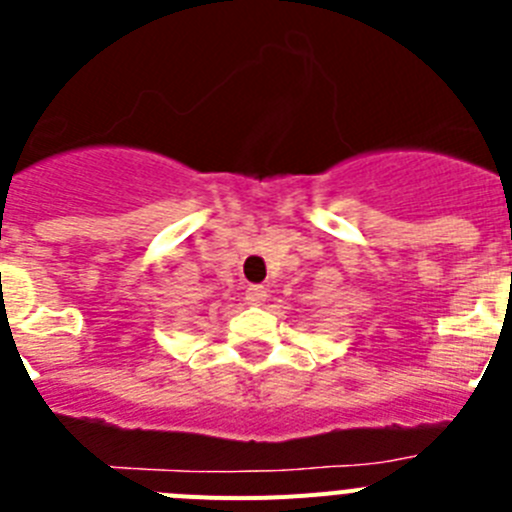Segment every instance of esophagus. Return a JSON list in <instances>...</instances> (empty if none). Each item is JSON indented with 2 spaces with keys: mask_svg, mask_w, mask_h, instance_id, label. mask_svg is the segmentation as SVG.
Instances as JSON below:
<instances>
[{
  "mask_svg": "<svg viewBox=\"0 0 512 512\" xmlns=\"http://www.w3.org/2000/svg\"><path fill=\"white\" fill-rule=\"evenodd\" d=\"M266 287H261V284H251V287L246 289V300H248V305H264L266 302Z\"/></svg>",
  "mask_w": 512,
  "mask_h": 512,
  "instance_id": "34e87169",
  "label": "esophagus"
}]
</instances>
